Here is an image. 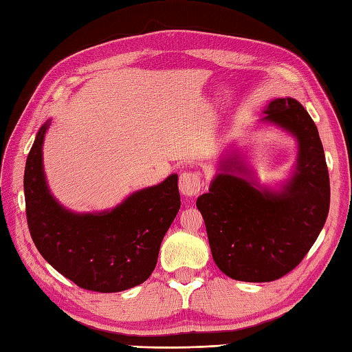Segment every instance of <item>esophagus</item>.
<instances>
[{"label":"esophagus","instance_id":"obj_1","mask_svg":"<svg viewBox=\"0 0 352 352\" xmlns=\"http://www.w3.org/2000/svg\"><path fill=\"white\" fill-rule=\"evenodd\" d=\"M180 190L184 197H195L201 190V174L198 170H186L180 175Z\"/></svg>","mask_w":352,"mask_h":352}]
</instances>
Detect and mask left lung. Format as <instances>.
I'll return each instance as SVG.
<instances>
[{
  "mask_svg": "<svg viewBox=\"0 0 352 352\" xmlns=\"http://www.w3.org/2000/svg\"><path fill=\"white\" fill-rule=\"evenodd\" d=\"M261 121L294 134L298 160L280 192L261 188L239 159L222 162L197 199L216 266L230 278L266 283L301 263L330 210V177L315 122L294 98H276ZM252 180L250 181L249 178Z\"/></svg>",
  "mask_w": 352,
  "mask_h": 352,
  "instance_id": "obj_1",
  "label": "left lung"
}]
</instances>
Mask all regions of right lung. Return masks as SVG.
<instances>
[{
  "label": "right lung",
  "mask_w": 352,
  "mask_h": 352,
  "mask_svg": "<svg viewBox=\"0 0 352 352\" xmlns=\"http://www.w3.org/2000/svg\"><path fill=\"white\" fill-rule=\"evenodd\" d=\"M48 126L50 121L37 131L24 172L27 223L37 251L81 289L111 294L144 283L180 210L178 175L131 193L111 210L69 212L45 180L42 145Z\"/></svg>",
  "instance_id": "add662e5"
}]
</instances>
